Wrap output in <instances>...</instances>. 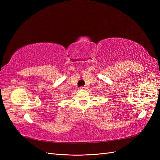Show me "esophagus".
Masks as SVG:
<instances>
[{
  "mask_svg": "<svg viewBox=\"0 0 160 160\" xmlns=\"http://www.w3.org/2000/svg\"><path fill=\"white\" fill-rule=\"evenodd\" d=\"M87 89V87H85V86L81 87V88H80V89H81V90H85V89Z\"/></svg>",
  "mask_w": 160,
  "mask_h": 160,
  "instance_id": "esophagus-1",
  "label": "esophagus"
}]
</instances>
